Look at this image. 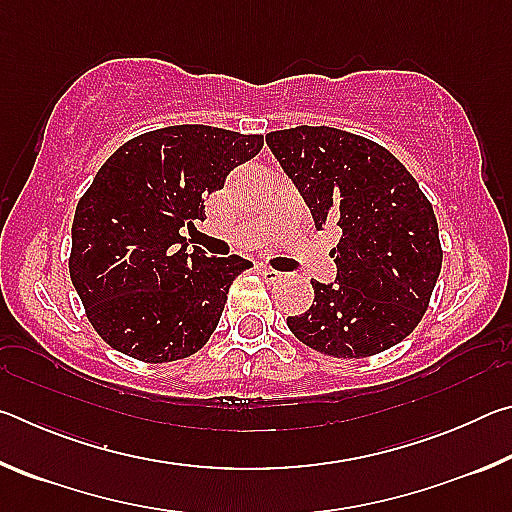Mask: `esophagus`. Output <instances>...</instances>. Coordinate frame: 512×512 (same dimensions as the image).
Listing matches in <instances>:
<instances>
[{
  "mask_svg": "<svg viewBox=\"0 0 512 512\" xmlns=\"http://www.w3.org/2000/svg\"><path fill=\"white\" fill-rule=\"evenodd\" d=\"M257 268H259V273H262V277H264L266 282H277V280H280V277H282L280 271H275V268L266 266V264H259Z\"/></svg>",
  "mask_w": 512,
  "mask_h": 512,
  "instance_id": "esophagus-1",
  "label": "esophagus"
}]
</instances>
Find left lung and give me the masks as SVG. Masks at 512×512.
Wrapping results in <instances>:
<instances>
[{
  "instance_id": "left-lung-1",
  "label": "left lung",
  "mask_w": 512,
  "mask_h": 512,
  "mask_svg": "<svg viewBox=\"0 0 512 512\" xmlns=\"http://www.w3.org/2000/svg\"><path fill=\"white\" fill-rule=\"evenodd\" d=\"M266 144L298 187L316 228L336 223V284L311 282L314 305L287 325L334 359H363L409 336L443 266L429 198L384 146L329 126H296Z\"/></svg>"
}]
</instances>
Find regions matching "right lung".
Returning a JSON list of instances; mask_svg holds the SVG:
<instances>
[{"label":"right lung","instance_id":"right-lung-1","mask_svg":"<svg viewBox=\"0 0 512 512\" xmlns=\"http://www.w3.org/2000/svg\"><path fill=\"white\" fill-rule=\"evenodd\" d=\"M262 146V135L167 126L128 140L97 171L74 212L69 277L112 350L169 363L210 341L230 284L253 264L187 253L180 230L205 219V196Z\"/></svg>","mask_w":512,"mask_h":512}]
</instances>
